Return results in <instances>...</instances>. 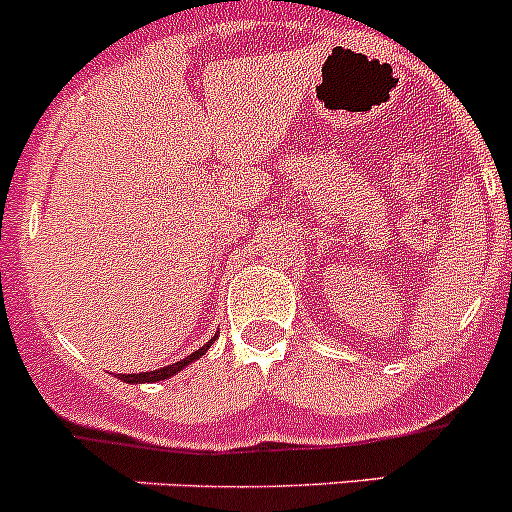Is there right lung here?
Here are the masks:
<instances>
[{
    "mask_svg": "<svg viewBox=\"0 0 512 512\" xmlns=\"http://www.w3.org/2000/svg\"><path fill=\"white\" fill-rule=\"evenodd\" d=\"M213 342H215V337L210 339L208 344H203V347H200L198 352H193L190 356H185V359L175 361V364L160 366V369H156V371H143V374H118V379L126 381V384H146V381H163V379H168V376L178 374V371L185 369V366H188V364H193L195 359H200V356H203L210 347H213Z\"/></svg>",
    "mask_w": 512,
    "mask_h": 512,
    "instance_id": "obj_1",
    "label": "right lung"
}]
</instances>
